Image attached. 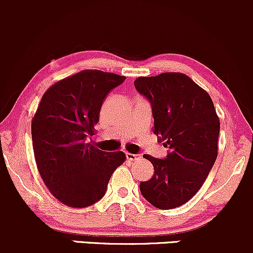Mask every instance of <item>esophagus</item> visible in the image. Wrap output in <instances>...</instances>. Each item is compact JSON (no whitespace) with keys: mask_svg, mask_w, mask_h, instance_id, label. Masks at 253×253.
<instances>
[{"mask_svg":"<svg viewBox=\"0 0 253 253\" xmlns=\"http://www.w3.org/2000/svg\"><path fill=\"white\" fill-rule=\"evenodd\" d=\"M126 157L129 162H139L143 158L140 155H134V153H126Z\"/></svg>","mask_w":253,"mask_h":253,"instance_id":"obj_1","label":"esophagus"}]
</instances>
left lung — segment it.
I'll use <instances>...</instances> for the list:
<instances>
[{"instance_id": "obj_1", "label": "left lung", "mask_w": 253, "mask_h": 253, "mask_svg": "<svg viewBox=\"0 0 253 253\" xmlns=\"http://www.w3.org/2000/svg\"><path fill=\"white\" fill-rule=\"evenodd\" d=\"M134 86L151 104L153 133L169 149L164 159L144 156L155 172L140 191L159 210L179 207L200 190L216 161L220 123L213 101L179 72L138 77Z\"/></svg>"}]
</instances>
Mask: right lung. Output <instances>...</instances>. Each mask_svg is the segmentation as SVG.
Here are the masks:
<instances>
[{"mask_svg":"<svg viewBox=\"0 0 253 253\" xmlns=\"http://www.w3.org/2000/svg\"><path fill=\"white\" fill-rule=\"evenodd\" d=\"M125 80L84 70L42 95L32 120L34 157L43 183L64 205L84 208L102 199L110 176L126 159L123 151L110 153L91 144L104 98Z\"/></svg>","mask_w":253,"mask_h":253,"instance_id":"obj_1","label":"right lung"}]
</instances>
